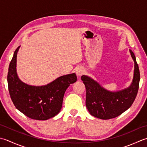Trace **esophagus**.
Here are the masks:
<instances>
[{
    "label": "esophagus",
    "instance_id": "34e87169",
    "mask_svg": "<svg viewBox=\"0 0 147 147\" xmlns=\"http://www.w3.org/2000/svg\"><path fill=\"white\" fill-rule=\"evenodd\" d=\"M84 73V69L82 68H78V69L76 70V74L78 77H80L81 76H82Z\"/></svg>",
    "mask_w": 147,
    "mask_h": 147
}]
</instances>
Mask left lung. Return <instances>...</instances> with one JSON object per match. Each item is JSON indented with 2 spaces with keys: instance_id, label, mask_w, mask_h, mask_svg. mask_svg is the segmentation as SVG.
<instances>
[{
  "instance_id": "obj_1",
  "label": "left lung",
  "mask_w": 147,
  "mask_h": 147,
  "mask_svg": "<svg viewBox=\"0 0 147 147\" xmlns=\"http://www.w3.org/2000/svg\"><path fill=\"white\" fill-rule=\"evenodd\" d=\"M129 51L134 61V71L133 82L128 88L110 92L91 78L86 76L81 77L86 89V107L90 114L95 117L105 120L115 118L127 110L135 100L139 89L140 74L134 54Z\"/></svg>"
}]
</instances>
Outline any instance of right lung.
I'll list each match as a JSON object with an SVG mask.
<instances>
[{"label":"right lung","mask_w":147,"mask_h":147,"mask_svg":"<svg viewBox=\"0 0 147 147\" xmlns=\"http://www.w3.org/2000/svg\"><path fill=\"white\" fill-rule=\"evenodd\" d=\"M15 51L7 74L8 89L15 107L28 117L35 120L49 119L60 111L65 91L76 82V74L58 77L46 86H32L22 82L16 74Z\"/></svg>","instance_id":"obj_1"}]
</instances>
